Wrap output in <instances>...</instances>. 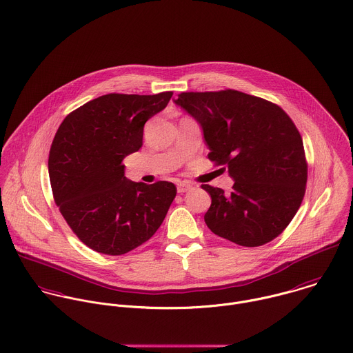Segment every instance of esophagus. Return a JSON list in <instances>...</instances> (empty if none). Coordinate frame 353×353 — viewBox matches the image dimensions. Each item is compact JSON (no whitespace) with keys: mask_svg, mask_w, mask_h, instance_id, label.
Instances as JSON below:
<instances>
[{"mask_svg":"<svg viewBox=\"0 0 353 353\" xmlns=\"http://www.w3.org/2000/svg\"><path fill=\"white\" fill-rule=\"evenodd\" d=\"M193 188V185L190 182H186V181H182L176 185V189H178V193H186L188 190H190Z\"/></svg>","mask_w":353,"mask_h":353,"instance_id":"34e87169","label":"esophagus"}]
</instances>
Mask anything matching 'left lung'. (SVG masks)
<instances>
[{
  "mask_svg": "<svg viewBox=\"0 0 353 353\" xmlns=\"http://www.w3.org/2000/svg\"><path fill=\"white\" fill-rule=\"evenodd\" d=\"M175 104L200 123L208 159L226 165L235 181L230 194L201 185L212 199L204 215L208 229L241 246L276 238L299 211L307 185L293 120L276 104L233 89L181 93Z\"/></svg>",
  "mask_w": 353,
  "mask_h": 353,
  "instance_id": "8db88e82",
  "label": "left lung"
}]
</instances>
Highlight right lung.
I'll return each mask as SVG.
<instances>
[{
  "instance_id": "1",
  "label": "right lung",
  "mask_w": 353,
  "mask_h": 353,
  "mask_svg": "<svg viewBox=\"0 0 353 353\" xmlns=\"http://www.w3.org/2000/svg\"><path fill=\"white\" fill-rule=\"evenodd\" d=\"M172 92L111 93L67 115L49 152L54 203L90 249L119 256L146 242L163 223L176 188L124 176L123 159L142 146L143 125L163 111Z\"/></svg>"
}]
</instances>
